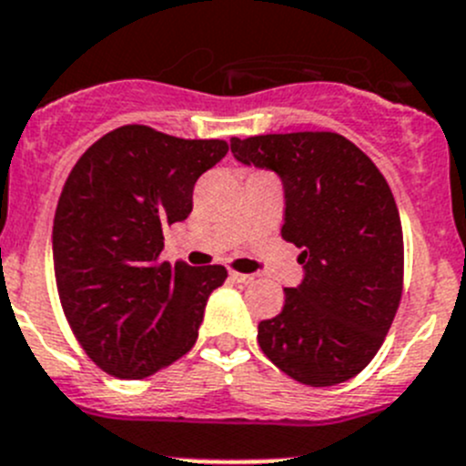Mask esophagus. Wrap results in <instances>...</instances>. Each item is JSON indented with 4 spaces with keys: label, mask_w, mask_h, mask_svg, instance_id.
<instances>
[{
    "label": "esophagus",
    "mask_w": 466,
    "mask_h": 466,
    "mask_svg": "<svg viewBox=\"0 0 466 466\" xmlns=\"http://www.w3.org/2000/svg\"><path fill=\"white\" fill-rule=\"evenodd\" d=\"M231 279L235 280V283H239V285L253 283V276L251 274H239V271H231Z\"/></svg>",
    "instance_id": "34e87169"
}]
</instances>
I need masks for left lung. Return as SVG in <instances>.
I'll return each mask as SVG.
<instances>
[{
	"instance_id": "8db88e82",
	"label": "left lung",
	"mask_w": 466,
	"mask_h": 466,
	"mask_svg": "<svg viewBox=\"0 0 466 466\" xmlns=\"http://www.w3.org/2000/svg\"><path fill=\"white\" fill-rule=\"evenodd\" d=\"M244 165L285 190L280 235L301 248L303 280L258 324L262 353L289 379L329 388L379 353L403 292V231L388 181L370 156L330 131L231 137Z\"/></svg>"
}]
</instances>
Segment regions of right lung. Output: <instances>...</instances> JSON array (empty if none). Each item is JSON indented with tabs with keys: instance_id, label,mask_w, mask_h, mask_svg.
I'll list each match as a JSON object with an SVG mask.
<instances>
[{
	"instance_id": "right-lung-1",
	"label": "right lung",
	"mask_w": 466,
	"mask_h": 466,
	"mask_svg": "<svg viewBox=\"0 0 466 466\" xmlns=\"http://www.w3.org/2000/svg\"><path fill=\"white\" fill-rule=\"evenodd\" d=\"M224 140H183L142 124L106 133L72 167L54 218L63 312L92 362L145 379L197 342L222 265L160 260L163 231L192 213V190Z\"/></svg>"
}]
</instances>
